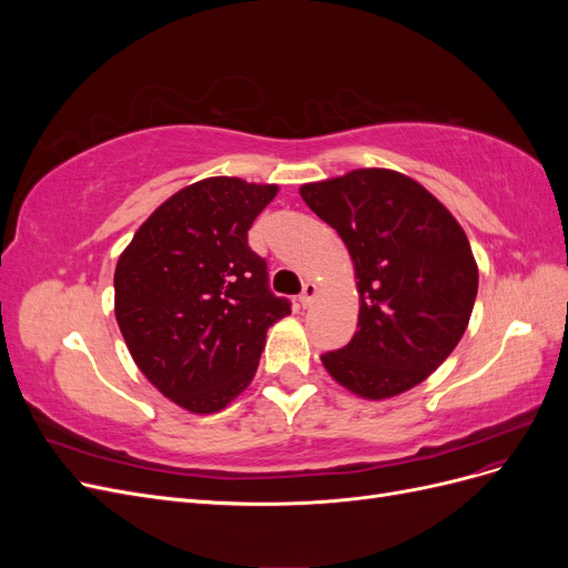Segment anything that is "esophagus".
Instances as JSON below:
<instances>
[{
    "instance_id": "esophagus-1",
    "label": "esophagus",
    "mask_w": 568,
    "mask_h": 568,
    "mask_svg": "<svg viewBox=\"0 0 568 568\" xmlns=\"http://www.w3.org/2000/svg\"><path fill=\"white\" fill-rule=\"evenodd\" d=\"M315 296H317V284H313V282H305L303 284V294H301V305L303 307H307V305H311L313 301H315Z\"/></svg>"
}]
</instances>
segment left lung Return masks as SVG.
Wrapping results in <instances>:
<instances>
[{"mask_svg": "<svg viewBox=\"0 0 568 568\" xmlns=\"http://www.w3.org/2000/svg\"><path fill=\"white\" fill-rule=\"evenodd\" d=\"M346 244L357 280V332L322 355L343 388L384 400L422 384L467 332L478 291L469 239L412 178L386 168L301 186Z\"/></svg>", "mask_w": 568, "mask_h": 568, "instance_id": "obj_1", "label": "left lung"}]
</instances>
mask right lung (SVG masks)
<instances>
[{
  "mask_svg": "<svg viewBox=\"0 0 568 568\" xmlns=\"http://www.w3.org/2000/svg\"><path fill=\"white\" fill-rule=\"evenodd\" d=\"M277 184L205 178L136 230L115 265V320L136 367L165 398L213 415L257 369L270 326L291 313L267 286L248 230Z\"/></svg>",
  "mask_w": 568,
  "mask_h": 568,
  "instance_id": "right-lung-1",
  "label": "right lung"
}]
</instances>
